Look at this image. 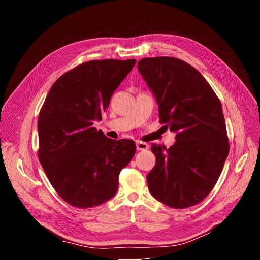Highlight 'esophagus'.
<instances>
[{
  "instance_id": "1",
  "label": "esophagus",
  "mask_w": 260,
  "mask_h": 260,
  "mask_svg": "<svg viewBox=\"0 0 260 260\" xmlns=\"http://www.w3.org/2000/svg\"><path fill=\"white\" fill-rule=\"evenodd\" d=\"M136 146H137L138 151H146V149L149 147L147 143L142 142V141H137V142H136Z\"/></svg>"
}]
</instances>
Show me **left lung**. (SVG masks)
Instances as JSON below:
<instances>
[{"instance_id": "8db88e82", "label": "left lung", "mask_w": 260, "mask_h": 260, "mask_svg": "<svg viewBox=\"0 0 260 260\" xmlns=\"http://www.w3.org/2000/svg\"><path fill=\"white\" fill-rule=\"evenodd\" d=\"M138 70L156 95L159 121L176 133L170 148L153 143L156 165L147 175L151 194L173 209L198 204L214 188L230 144L219 98L188 63L144 58Z\"/></svg>"}]
</instances>
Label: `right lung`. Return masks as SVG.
I'll use <instances>...</instances> for the list:
<instances>
[{
  "instance_id": "1",
  "label": "right lung",
  "mask_w": 260,
  "mask_h": 260,
  "mask_svg": "<svg viewBox=\"0 0 260 260\" xmlns=\"http://www.w3.org/2000/svg\"><path fill=\"white\" fill-rule=\"evenodd\" d=\"M135 64V59L82 63L54 82L41 107L39 161L72 207L89 209L111 199L121 170L136 153L135 141L109 139L93 127Z\"/></svg>"
}]
</instances>
